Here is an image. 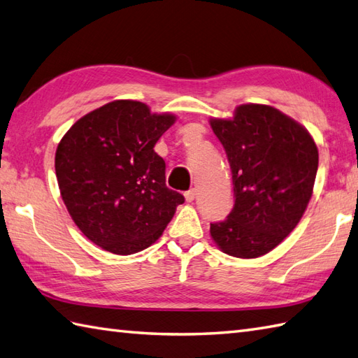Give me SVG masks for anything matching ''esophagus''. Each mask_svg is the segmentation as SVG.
Returning <instances> with one entry per match:
<instances>
[{
  "mask_svg": "<svg viewBox=\"0 0 358 358\" xmlns=\"http://www.w3.org/2000/svg\"><path fill=\"white\" fill-rule=\"evenodd\" d=\"M185 196H186V201H189V203H191V201H194L195 200V196H196V189H189V191L185 194Z\"/></svg>",
  "mask_w": 358,
  "mask_h": 358,
  "instance_id": "esophagus-1",
  "label": "esophagus"
}]
</instances>
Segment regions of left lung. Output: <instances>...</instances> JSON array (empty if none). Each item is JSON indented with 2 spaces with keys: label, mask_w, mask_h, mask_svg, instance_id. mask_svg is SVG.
Wrapping results in <instances>:
<instances>
[{
  "label": "left lung",
  "mask_w": 358,
  "mask_h": 358,
  "mask_svg": "<svg viewBox=\"0 0 358 358\" xmlns=\"http://www.w3.org/2000/svg\"><path fill=\"white\" fill-rule=\"evenodd\" d=\"M232 172L234 208L210 235L223 252L257 258L278 246L306 210L318 150L305 127L264 104H243L232 120H210Z\"/></svg>",
  "instance_id": "left-lung-1"
}]
</instances>
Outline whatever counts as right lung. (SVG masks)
Returning a JSON list of instances; mask_svg holds the SVG:
<instances>
[{"label": "right lung", "mask_w": 358, "mask_h": 358, "mask_svg": "<svg viewBox=\"0 0 358 358\" xmlns=\"http://www.w3.org/2000/svg\"><path fill=\"white\" fill-rule=\"evenodd\" d=\"M175 121L144 103L117 100L80 118L57 148L55 172L72 220L112 254L140 252L158 240L185 196L166 186L154 150Z\"/></svg>", "instance_id": "right-lung-1"}]
</instances>
